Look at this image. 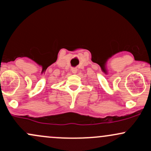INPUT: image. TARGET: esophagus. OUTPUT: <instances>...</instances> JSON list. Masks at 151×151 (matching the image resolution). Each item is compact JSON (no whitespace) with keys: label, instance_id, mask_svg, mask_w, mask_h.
Segmentation results:
<instances>
[{"label":"esophagus","instance_id":"obj_1","mask_svg":"<svg viewBox=\"0 0 151 151\" xmlns=\"http://www.w3.org/2000/svg\"><path fill=\"white\" fill-rule=\"evenodd\" d=\"M71 71H72V73L75 74V73H77V69H76V68H72V69H71Z\"/></svg>","mask_w":151,"mask_h":151}]
</instances>
